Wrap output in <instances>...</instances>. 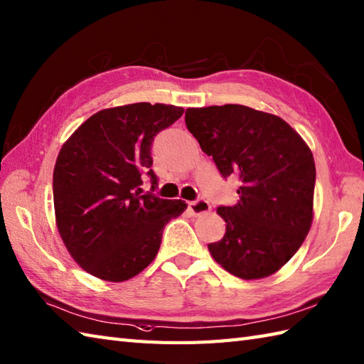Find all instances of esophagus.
I'll return each instance as SVG.
<instances>
[{"mask_svg": "<svg viewBox=\"0 0 364 364\" xmlns=\"http://www.w3.org/2000/svg\"><path fill=\"white\" fill-rule=\"evenodd\" d=\"M210 208H211L210 203H208L206 200H203V198H198V200H196V202H189L188 203V210L194 215L208 213V211H210Z\"/></svg>", "mask_w": 364, "mask_h": 364, "instance_id": "obj_1", "label": "esophagus"}]
</instances>
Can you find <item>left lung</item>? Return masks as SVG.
I'll return each mask as SVG.
<instances>
[{"label": "left lung", "instance_id": "obj_1", "mask_svg": "<svg viewBox=\"0 0 364 364\" xmlns=\"http://www.w3.org/2000/svg\"><path fill=\"white\" fill-rule=\"evenodd\" d=\"M184 120L220 175L241 183L237 203L218 208L227 228L208 244L213 258L244 280L275 274L311 227V150L283 119L242 105L189 107Z\"/></svg>", "mask_w": 364, "mask_h": 364}]
</instances>
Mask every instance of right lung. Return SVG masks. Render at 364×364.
<instances>
[{"label": "right lung", "mask_w": 364, "mask_h": 364, "mask_svg": "<svg viewBox=\"0 0 364 364\" xmlns=\"http://www.w3.org/2000/svg\"><path fill=\"white\" fill-rule=\"evenodd\" d=\"M183 107L134 103L92 115L63 145L53 172L54 213L72 258L94 277L125 282L156 257L166 223L188 205L153 194L151 144ZM152 189L144 195L141 175Z\"/></svg>", "instance_id": "obj_1"}]
</instances>
